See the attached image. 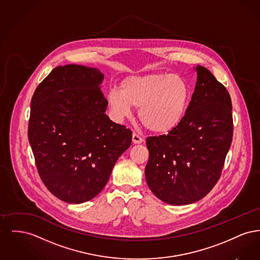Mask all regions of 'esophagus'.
<instances>
[{
	"label": "esophagus",
	"instance_id": "34e87169",
	"mask_svg": "<svg viewBox=\"0 0 260 260\" xmlns=\"http://www.w3.org/2000/svg\"><path fill=\"white\" fill-rule=\"evenodd\" d=\"M142 141H143V139L138 135H136V134L133 135V142H134V144H140Z\"/></svg>",
	"mask_w": 260,
	"mask_h": 260
}]
</instances>
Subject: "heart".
<instances>
[{"mask_svg":"<svg viewBox=\"0 0 260 260\" xmlns=\"http://www.w3.org/2000/svg\"><path fill=\"white\" fill-rule=\"evenodd\" d=\"M191 88L178 74L149 73L132 75L121 83V90L113 88L107 95L113 116L122 120L131 116L133 107L148 131L167 135L174 131L185 117Z\"/></svg>","mask_w":260,"mask_h":260,"instance_id":"obj_1","label":"heart"}]
</instances>
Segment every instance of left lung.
Returning <instances> with one entry per match:
<instances>
[{"label": "left lung", "mask_w": 260, "mask_h": 260, "mask_svg": "<svg viewBox=\"0 0 260 260\" xmlns=\"http://www.w3.org/2000/svg\"><path fill=\"white\" fill-rule=\"evenodd\" d=\"M197 83L181 124L169 135L146 139L145 178L162 202L183 206L210 193L220 177L233 136L228 90L197 65Z\"/></svg>", "instance_id": "left-lung-1"}]
</instances>
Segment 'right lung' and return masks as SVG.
Wrapping results in <instances>:
<instances>
[{
	"mask_svg": "<svg viewBox=\"0 0 260 260\" xmlns=\"http://www.w3.org/2000/svg\"><path fill=\"white\" fill-rule=\"evenodd\" d=\"M104 75L77 64L55 67L31 100L28 138L38 173L56 198L82 204L108 182L133 133L105 114Z\"/></svg>",
	"mask_w": 260,
	"mask_h": 260,
	"instance_id": "1",
	"label": "right lung"
}]
</instances>
